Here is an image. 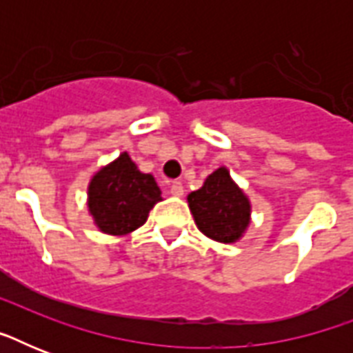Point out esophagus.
Returning <instances> with one entry per match:
<instances>
[{
	"label": "esophagus",
	"instance_id": "esophagus-1",
	"mask_svg": "<svg viewBox=\"0 0 353 353\" xmlns=\"http://www.w3.org/2000/svg\"><path fill=\"white\" fill-rule=\"evenodd\" d=\"M170 192H172V196H176V198H181L183 192H185V188H183V183L181 181L172 183Z\"/></svg>",
	"mask_w": 353,
	"mask_h": 353
}]
</instances>
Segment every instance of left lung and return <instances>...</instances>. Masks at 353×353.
Listing matches in <instances>:
<instances>
[{
	"instance_id": "1",
	"label": "left lung",
	"mask_w": 353,
	"mask_h": 353,
	"mask_svg": "<svg viewBox=\"0 0 353 353\" xmlns=\"http://www.w3.org/2000/svg\"><path fill=\"white\" fill-rule=\"evenodd\" d=\"M194 221L207 238L220 243H236L251 225V199L231 177L227 166H220L203 187L187 196Z\"/></svg>"
}]
</instances>
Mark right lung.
I'll return each mask as SVG.
<instances>
[{
  "label": "right lung",
  "mask_w": 353,
  "mask_h": 353,
  "mask_svg": "<svg viewBox=\"0 0 353 353\" xmlns=\"http://www.w3.org/2000/svg\"><path fill=\"white\" fill-rule=\"evenodd\" d=\"M161 199L154 176L139 170L128 152L101 166L88 185L90 216L97 229L110 236L137 231Z\"/></svg>",
  "instance_id": "1"
}]
</instances>
